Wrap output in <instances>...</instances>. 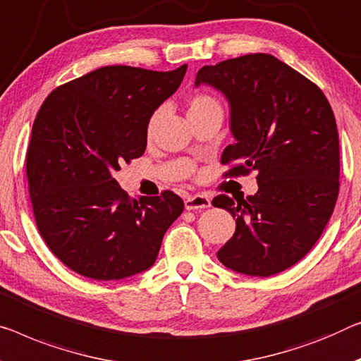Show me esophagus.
I'll use <instances>...</instances> for the list:
<instances>
[{"label":"esophagus","instance_id":"1","mask_svg":"<svg viewBox=\"0 0 361 361\" xmlns=\"http://www.w3.org/2000/svg\"><path fill=\"white\" fill-rule=\"evenodd\" d=\"M185 207L188 211H201V209L211 207V199L206 195H192L185 199Z\"/></svg>","mask_w":361,"mask_h":361}]
</instances>
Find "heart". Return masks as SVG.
<instances>
[{
  "instance_id": "1",
  "label": "heart",
  "mask_w": 361,
  "mask_h": 361,
  "mask_svg": "<svg viewBox=\"0 0 361 361\" xmlns=\"http://www.w3.org/2000/svg\"><path fill=\"white\" fill-rule=\"evenodd\" d=\"M212 109H220V104L217 102V99L212 95L197 92L188 99V111H190V115H196V113H202V111L212 110ZM159 118H160V110H155L149 118V123H147L149 131H152L155 125H157Z\"/></svg>"
}]
</instances>
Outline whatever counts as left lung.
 Masks as SVG:
<instances>
[{
  "instance_id": "8db88e82",
  "label": "left lung",
  "mask_w": 361,
  "mask_h": 361,
  "mask_svg": "<svg viewBox=\"0 0 361 361\" xmlns=\"http://www.w3.org/2000/svg\"><path fill=\"white\" fill-rule=\"evenodd\" d=\"M227 95L235 142L220 162L225 176L256 171L246 199L219 195L215 207L236 219L217 257L246 276L269 277L308 255L338 196V133L329 100L313 80L267 53H251L197 71L196 84Z\"/></svg>"
}]
</instances>
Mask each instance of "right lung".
Instances as JSON below:
<instances>
[{"label":"right lung","mask_w":361,"mask_h":361,"mask_svg":"<svg viewBox=\"0 0 361 361\" xmlns=\"http://www.w3.org/2000/svg\"><path fill=\"white\" fill-rule=\"evenodd\" d=\"M186 68H99L51 90L37 113L25 155L35 224L53 255L80 276L118 281L146 271L185 209L170 190L129 197L113 173L144 154L149 118Z\"/></svg>","instance_id":"add662e5"}]
</instances>
